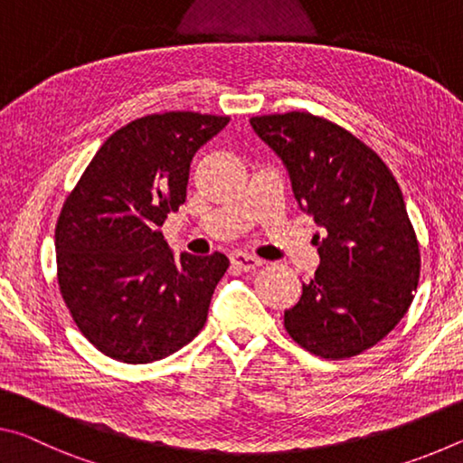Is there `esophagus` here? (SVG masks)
Masks as SVG:
<instances>
[{"label":"esophagus","mask_w":463,"mask_h":463,"mask_svg":"<svg viewBox=\"0 0 463 463\" xmlns=\"http://www.w3.org/2000/svg\"><path fill=\"white\" fill-rule=\"evenodd\" d=\"M232 262L236 264L240 270H252V269L260 267V264H262V260L259 259V256L244 252V250H236V252L232 254Z\"/></svg>","instance_id":"34e87169"}]
</instances>
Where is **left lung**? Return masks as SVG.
<instances>
[{"label":"left lung","mask_w":463,"mask_h":463,"mask_svg":"<svg viewBox=\"0 0 463 463\" xmlns=\"http://www.w3.org/2000/svg\"><path fill=\"white\" fill-rule=\"evenodd\" d=\"M250 125L281 157L295 201L322 232L320 267L285 309V328L317 357H354L396 328L419 285L402 191L373 149L330 120L287 112Z\"/></svg>","instance_id":"1"}]
</instances>
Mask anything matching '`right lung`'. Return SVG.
<instances>
[{
	"mask_svg": "<svg viewBox=\"0 0 463 463\" xmlns=\"http://www.w3.org/2000/svg\"><path fill=\"white\" fill-rule=\"evenodd\" d=\"M227 123L199 112L133 120L104 141L67 196L55 230L61 295L106 357L160 361L207 322L230 260L222 252L176 259L162 225L186 199L194 154Z\"/></svg>",
	"mask_w": 463,
	"mask_h": 463,
	"instance_id": "obj_1",
	"label": "right lung"
}]
</instances>
